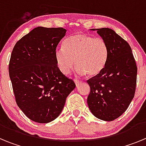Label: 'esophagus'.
Here are the masks:
<instances>
[{
	"label": "esophagus",
	"instance_id": "34e87169",
	"mask_svg": "<svg viewBox=\"0 0 146 146\" xmlns=\"http://www.w3.org/2000/svg\"><path fill=\"white\" fill-rule=\"evenodd\" d=\"M74 82H75V84L77 86H80V85L82 83V81L79 80H77V79H74Z\"/></svg>",
	"mask_w": 146,
	"mask_h": 146
}]
</instances>
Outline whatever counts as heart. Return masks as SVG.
Segmentation results:
<instances>
[{"label": "heart", "instance_id": "heart-1", "mask_svg": "<svg viewBox=\"0 0 146 146\" xmlns=\"http://www.w3.org/2000/svg\"><path fill=\"white\" fill-rule=\"evenodd\" d=\"M63 45L64 48H58L55 52L62 74H69L75 64L78 74H87L89 77L98 75L104 69L109 48L104 38L78 33L68 37Z\"/></svg>", "mask_w": 146, "mask_h": 146}]
</instances>
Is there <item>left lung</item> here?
Listing matches in <instances>:
<instances>
[{
  "mask_svg": "<svg viewBox=\"0 0 146 146\" xmlns=\"http://www.w3.org/2000/svg\"><path fill=\"white\" fill-rule=\"evenodd\" d=\"M96 30L106 41L109 54L102 72L87 80L91 88L87 102L94 116L111 121L126 111L134 98L137 67L128 42L110 28Z\"/></svg>",
  "mask_w": 146,
  "mask_h": 146,
  "instance_id": "left-lung-1",
  "label": "left lung"
}]
</instances>
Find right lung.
Instances as JSON below:
<instances>
[{"instance_id": "add662e5", "label": "right lung", "mask_w": 146, "mask_h": 146, "mask_svg": "<svg viewBox=\"0 0 146 146\" xmlns=\"http://www.w3.org/2000/svg\"><path fill=\"white\" fill-rule=\"evenodd\" d=\"M63 28L37 27L15 45L9 64V77L18 107L37 123L53 121L76 87L62 74L55 52L65 36Z\"/></svg>"}]
</instances>
